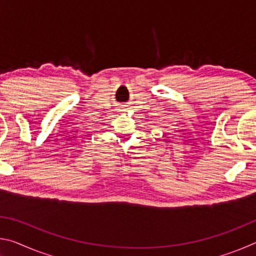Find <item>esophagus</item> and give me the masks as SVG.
<instances>
[{
    "mask_svg": "<svg viewBox=\"0 0 256 256\" xmlns=\"http://www.w3.org/2000/svg\"><path fill=\"white\" fill-rule=\"evenodd\" d=\"M124 107H126V106H124V105H122V106H120V108H124Z\"/></svg>",
    "mask_w": 256,
    "mask_h": 256,
    "instance_id": "1",
    "label": "esophagus"
}]
</instances>
